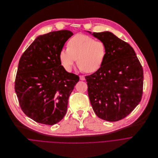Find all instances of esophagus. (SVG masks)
Listing matches in <instances>:
<instances>
[{"mask_svg": "<svg viewBox=\"0 0 158 158\" xmlns=\"http://www.w3.org/2000/svg\"><path fill=\"white\" fill-rule=\"evenodd\" d=\"M80 80L83 81V80H85V77H84L83 75H80Z\"/></svg>", "mask_w": 158, "mask_h": 158, "instance_id": "esophagus-1", "label": "esophagus"}]
</instances>
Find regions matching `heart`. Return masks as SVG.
I'll return each mask as SVG.
<instances>
[{
	"mask_svg": "<svg viewBox=\"0 0 158 158\" xmlns=\"http://www.w3.org/2000/svg\"><path fill=\"white\" fill-rule=\"evenodd\" d=\"M106 55L104 43L95 40L85 35H77L67 44V49H62L59 53L61 65L70 72L77 59L81 70L91 73L98 70L102 66Z\"/></svg>",
	"mask_w": 158,
	"mask_h": 158,
	"instance_id": "heart-1",
	"label": "heart"
}]
</instances>
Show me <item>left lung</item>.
<instances>
[{"instance_id":"left-lung-1","label":"left lung","mask_w":158,"mask_h":158,"mask_svg":"<svg viewBox=\"0 0 158 158\" xmlns=\"http://www.w3.org/2000/svg\"><path fill=\"white\" fill-rule=\"evenodd\" d=\"M88 32L104 43L106 48L101 68L85 77L91 105L100 118L119 121L127 116L141 100L142 66L132 47L110 31Z\"/></svg>"}]
</instances>
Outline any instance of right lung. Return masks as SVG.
Here are the masks:
<instances>
[{
    "label": "right lung",
    "mask_w": 158,
    "mask_h": 158,
    "mask_svg": "<svg viewBox=\"0 0 158 158\" xmlns=\"http://www.w3.org/2000/svg\"><path fill=\"white\" fill-rule=\"evenodd\" d=\"M73 35L64 30L40 35L19 60L15 91L23 112L37 123L55 124L67 113L79 77L61 65L59 53Z\"/></svg>",
    "instance_id": "obj_1"
}]
</instances>
